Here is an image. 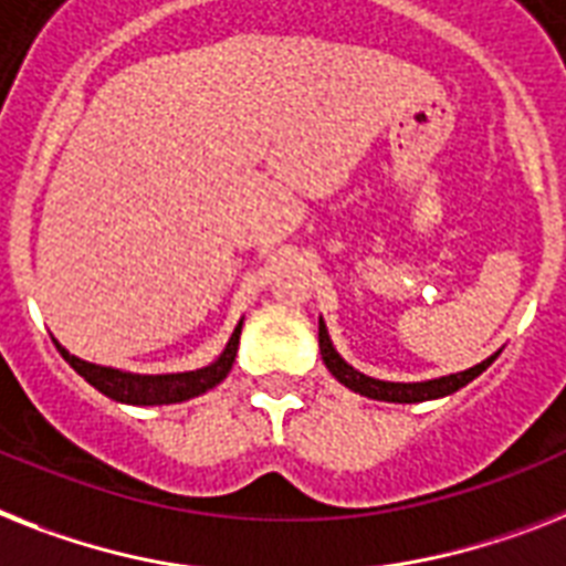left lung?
I'll list each match as a JSON object with an SVG mask.
<instances>
[{"mask_svg": "<svg viewBox=\"0 0 566 566\" xmlns=\"http://www.w3.org/2000/svg\"><path fill=\"white\" fill-rule=\"evenodd\" d=\"M319 352H323V360L328 366V371L334 378L348 387L352 392H360L366 398H375V401H392V403H418V401H433V398H444V395L457 392L462 389L465 384L482 375V371L489 369L491 363L497 360V355H491L489 360L476 363L471 369L465 371H457V375H444V378H433V380H421V384H392V380H378V378H369V375H363L357 371L355 366H348L343 357L337 355V348L331 343L328 337V328L325 323L319 319Z\"/></svg>", "mask_w": 566, "mask_h": 566, "instance_id": "left-lung-1", "label": "left lung"}]
</instances>
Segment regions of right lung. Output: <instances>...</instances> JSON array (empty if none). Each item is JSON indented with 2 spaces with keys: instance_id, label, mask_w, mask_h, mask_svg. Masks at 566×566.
Here are the masks:
<instances>
[{
  "instance_id": "add662e5",
  "label": "right lung",
  "mask_w": 566,
  "mask_h": 566,
  "mask_svg": "<svg viewBox=\"0 0 566 566\" xmlns=\"http://www.w3.org/2000/svg\"><path fill=\"white\" fill-rule=\"evenodd\" d=\"M241 323L235 325L232 337H229L227 348L220 352V357L203 369L195 371H177V375H133V371L109 369V366H98V363H86L81 357L69 355L66 348L60 346L54 339V346L63 355V360L72 366V369L98 389L101 395H107L113 401L122 403H136V407H156V403H179L188 401V398H197V395L209 392L227 378L232 363L238 355V339H241Z\"/></svg>"
}]
</instances>
